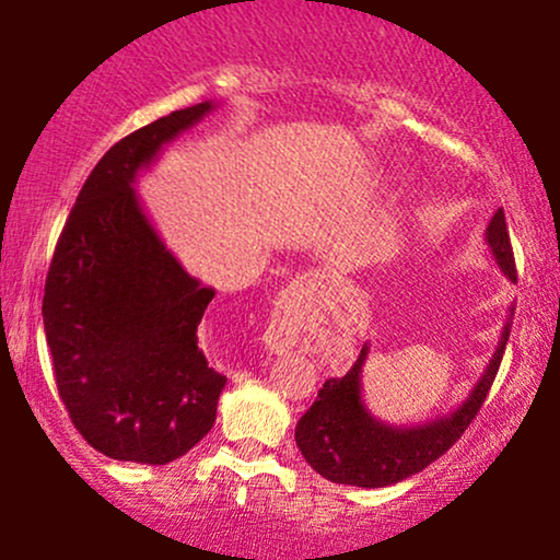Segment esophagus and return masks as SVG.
I'll list each match as a JSON object with an SVG mask.
<instances>
[{
  "mask_svg": "<svg viewBox=\"0 0 560 560\" xmlns=\"http://www.w3.org/2000/svg\"><path fill=\"white\" fill-rule=\"evenodd\" d=\"M265 347L275 351V354H285L298 343V328L293 324V318L288 316H275L270 320V326H267L265 331Z\"/></svg>",
  "mask_w": 560,
  "mask_h": 560,
  "instance_id": "34e87169",
  "label": "esophagus"
}]
</instances>
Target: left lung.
Segmentation results:
<instances>
[{
	"mask_svg": "<svg viewBox=\"0 0 560 560\" xmlns=\"http://www.w3.org/2000/svg\"><path fill=\"white\" fill-rule=\"evenodd\" d=\"M485 242L497 267L515 282V257H512L508 221H504L502 209H497L492 221H489ZM512 316H515V308H510L497 351L489 359L485 374L471 387L469 397L448 416L410 428L387 425L385 420L374 418L366 410L362 400V370L370 347L364 343L354 366L343 377L326 380L324 387L318 389L316 402L298 420L295 443L305 462L313 466V471H318L334 485L366 489L397 485V481L423 471L428 464L446 454L462 439L471 420L477 418L481 402L487 400L489 387L497 377V370H500L504 347L510 339Z\"/></svg>",
	"mask_w": 560,
	"mask_h": 560,
	"instance_id": "obj_1",
	"label": "left lung"
}]
</instances>
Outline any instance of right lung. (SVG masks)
<instances>
[{"mask_svg":"<svg viewBox=\"0 0 560 560\" xmlns=\"http://www.w3.org/2000/svg\"><path fill=\"white\" fill-rule=\"evenodd\" d=\"M209 112L213 102L160 117L98 160L45 280L58 395L75 431L117 462L158 466L188 454L211 431L226 385L198 349L217 290L183 270L135 190L163 144Z\"/></svg>","mask_w":560,"mask_h":560,"instance_id":"add662e5","label":"right lung"}]
</instances>
